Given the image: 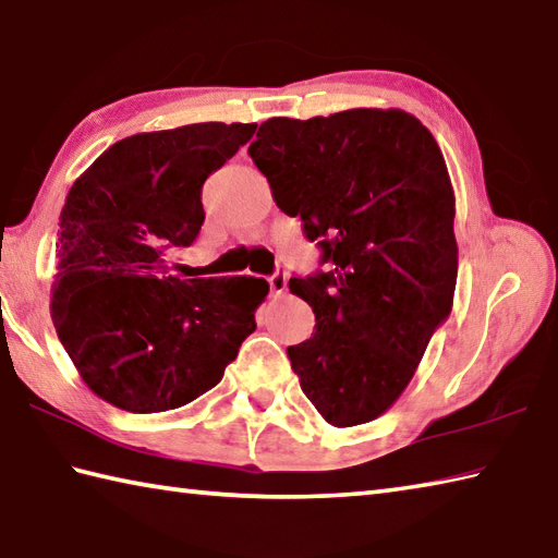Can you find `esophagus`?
Returning a JSON list of instances; mask_svg holds the SVG:
<instances>
[{
  "instance_id": "obj_1",
  "label": "esophagus",
  "mask_w": 558,
  "mask_h": 558,
  "mask_svg": "<svg viewBox=\"0 0 558 558\" xmlns=\"http://www.w3.org/2000/svg\"><path fill=\"white\" fill-rule=\"evenodd\" d=\"M287 271H277V275L269 277V289H271V295H281L283 291H287Z\"/></svg>"
}]
</instances>
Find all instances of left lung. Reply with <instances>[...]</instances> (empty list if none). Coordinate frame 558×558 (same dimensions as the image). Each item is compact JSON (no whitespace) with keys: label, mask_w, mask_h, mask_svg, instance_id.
<instances>
[{"label":"left lung","mask_w":558,"mask_h":558,"mask_svg":"<svg viewBox=\"0 0 558 558\" xmlns=\"http://www.w3.org/2000/svg\"><path fill=\"white\" fill-rule=\"evenodd\" d=\"M247 154L327 265L289 281L315 313L313 337L287 349L301 390L327 424L373 422L452 308L454 192L434 134L404 110L354 108L271 118Z\"/></svg>","instance_id":"left-lung-1"}]
</instances>
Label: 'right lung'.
<instances>
[{"mask_svg": "<svg viewBox=\"0 0 558 558\" xmlns=\"http://www.w3.org/2000/svg\"><path fill=\"white\" fill-rule=\"evenodd\" d=\"M257 124L199 122L120 140L76 178L60 214L50 313L82 380L134 414L211 390L255 332L269 283L180 279L168 257L204 223L202 185Z\"/></svg>", "mask_w": 558, "mask_h": 558, "instance_id": "add662e5", "label": "right lung"}]
</instances>
